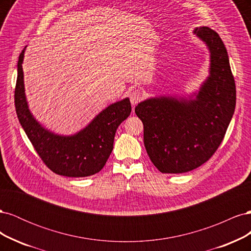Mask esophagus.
Wrapping results in <instances>:
<instances>
[{
  "label": "esophagus",
  "instance_id": "esophagus-1",
  "mask_svg": "<svg viewBox=\"0 0 251 251\" xmlns=\"http://www.w3.org/2000/svg\"><path fill=\"white\" fill-rule=\"evenodd\" d=\"M141 100H142V93L140 92V90H134L130 93V101L133 105L138 103Z\"/></svg>",
  "mask_w": 251,
  "mask_h": 251
}]
</instances>
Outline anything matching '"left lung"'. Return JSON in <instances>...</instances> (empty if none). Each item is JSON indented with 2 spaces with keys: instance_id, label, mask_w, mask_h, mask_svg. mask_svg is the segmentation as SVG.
<instances>
[{
  "instance_id": "left-lung-1",
  "label": "left lung",
  "mask_w": 251,
  "mask_h": 251,
  "mask_svg": "<svg viewBox=\"0 0 251 251\" xmlns=\"http://www.w3.org/2000/svg\"><path fill=\"white\" fill-rule=\"evenodd\" d=\"M194 33L209 51V75L188 97H151L135 113L143 124V141L156 168L165 174L193 171L221 144L235 108V83L227 50L208 27Z\"/></svg>"
}]
</instances>
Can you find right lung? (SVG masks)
Masks as SVG:
<instances>
[{"label": "right lung", "instance_id": "1", "mask_svg": "<svg viewBox=\"0 0 251 251\" xmlns=\"http://www.w3.org/2000/svg\"><path fill=\"white\" fill-rule=\"evenodd\" d=\"M25 50L26 47L19 56L14 103L20 124L36 153L53 173L62 176L88 177L101 171L112 153L117 127L130 116V100L126 97L110 104L73 135L53 133L45 128L29 110L22 66Z\"/></svg>", "mask_w": 251, "mask_h": 251}]
</instances>
